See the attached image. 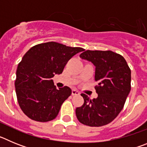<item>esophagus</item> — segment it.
<instances>
[{"mask_svg": "<svg viewBox=\"0 0 147 147\" xmlns=\"http://www.w3.org/2000/svg\"><path fill=\"white\" fill-rule=\"evenodd\" d=\"M80 92L76 90H72V92H71V95L72 96H78V95H80Z\"/></svg>", "mask_w": 147, "mask_h": 147, "instance_id": "obj_1", "label": "esophagus"}]
</instances>
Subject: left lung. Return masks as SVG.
Wrapping results in <instances>:
<instances>
[{"instance_id": "8db88e82", "label": "left lung", "mask_w": 147, "mask_h": 147, "mask_svg": "<svg viewBox=\"0 0 147 147\" xmlns=\"http://www.w3.org/2000/svg\"><path fill=\"white\" fill-rule=\"evenodd\" d=\"M83 51L80 57L96 66L98 97L90 99L82 93L84 104L76 109V115L82 124L102 127L113 121L124 107L131 90V70L125 59L112 51Z\"/></svg>"}]
</instances>
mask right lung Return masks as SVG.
Returning a JSON list of instances; mask_svg holds the SVG:
<instances>
[{"instance_id": "right-lung-1", "label": "right lung", "mask_w": 147, "mask_h": 147, "mask_svg": "<svg viewBox=\"0 0 147 147\" xmlns=\"http://www.w3.org/2000/svg\"><path fill=\"white\" fill-rule=\"evenodd\" d=\"M84 49L56 42L32 47L18 64L15 82L20 109L32 120L47 122L57 116L71 94L67 86L57 89L51 78L60 74L67 61Z\"/></svg>"}]
</instances>
